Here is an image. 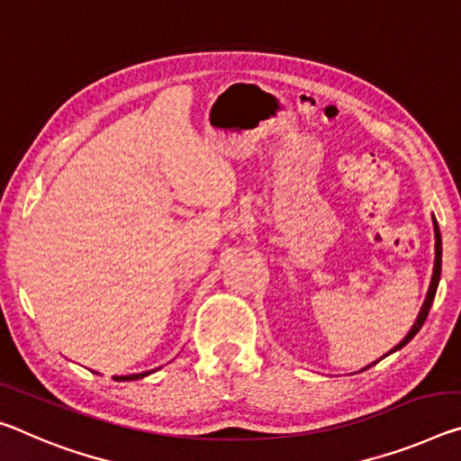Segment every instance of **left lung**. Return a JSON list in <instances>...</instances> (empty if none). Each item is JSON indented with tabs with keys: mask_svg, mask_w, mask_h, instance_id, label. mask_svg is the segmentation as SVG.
<instances>
[{
	"mask_svg": "<svg viewBox=\"0 0 461 461\" xmlns=\"http://www.w3.org/2000/svg\"><path fill=\"white\" fill-rule=\"evenodd\" d=\"M433 225H435V267H433V279H430V285H429V294H427V299H425V303H422V308H420V313H419V318H416V322H414V326L411 328V332H408L404 339H402L396 347H393L390 353H385L384 357H388V355H392V353H396V350H400L402 347L404 345H408V342H411L412 339H414V334L420 330L422 328V324H425V320H427V316H429V310H430V305H433V299H435V294H437V287H439V279H441V231H439V225H437V221H435V217H433ZM382 357V359H384ZM382 359H377V361H382ZM375 361V363H377ZM375 363H371V365H375ZM371 365H367V367H363V371L365 369H369Z\"/></svg>",
	"mask_w": 461,
	"mask_h": 461,
	"instance_id": "obj_1",
	"label": "left lung"
}]
</instances>
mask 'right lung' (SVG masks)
<instances>
[{
  "instance_id": "1",
  "label": "right lung",
  "mask_w": 461,
  "mask_h": 461,
  "mask_svg": "<svg viewBox=\"0 0 461 461\" xmlns=\"http://www.w3.org/2000/svg\"><path fill=\"white\" fill-rule=\"evenodd\" d=\"M149 374H153V371H143V374H133V375H119V377H114V379H116V382H133V379H141V377L149 375Z\"/></svg>"
}]
</instances>
